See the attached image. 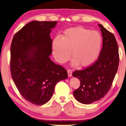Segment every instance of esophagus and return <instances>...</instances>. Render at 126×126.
<instances>
[{
  "label": "esophagus",
  "mask_w": 126,
  "mask_h": 126,
  "mask_svg": "<svg viewBox=\"0 0 126 126\" xmlns=\"http://www.w3.org/2000/svg\"><path fill=\"white\" fill-rule=\"evenodd\" d=\"M67 72H68V77H71V76H72V70H70V69H68V70H67Z\"/></svg>",
  "instance_id": "1"
}]
</instances>
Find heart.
Segmentation results:
<instances>
[{
  "instance_id": "heart-1",
  "label": "heart",
  "mask_w": 126,
  "mask_h": 126,
  "mask_svg": "<svg viewBox=\"0 0 126 126\" xmlns=\"http://www.w3.org/2000/svg\"><path fill=\"white\" fill-rule=\"evenodd\" d=\"M103 37L100 32L83 27L70 28L64 31L61 38H55L52 43L53 54L61 63L72 56L73 65L88 67L98 58Z\"/></svg>"
}]
</instances>
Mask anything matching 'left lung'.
Listing matches in <instances>:
<instances>
[{
    "label": "left lung",
    "instance_id": "obj_1",
    "mask_svg": "<svg viewBox=\"0 0 126 126\" xmlns=\"http://www.w3.org/2000/svg\"><path fill=\"white\" fill-rule=\"evenodd\" d=\"M103 47L98 59L93 65L81 70H76L73 77L79 79V87L73 95L80 103L90 104L98 101L108 93L112 85L119 64L118 47L112 33L100 24Z\"/></svg>",
    "mask_w": 126,
    "mask_h": 126
}]
</instances>
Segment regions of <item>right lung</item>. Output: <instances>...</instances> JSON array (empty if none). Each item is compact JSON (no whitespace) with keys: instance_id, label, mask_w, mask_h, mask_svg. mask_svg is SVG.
Instances as JSON below:
<instances>
[{"instance_id":"1","label":"right lung","mask_w":126,"mask_h":126,"mask_svg":"<svg viewBox=\"0 0 126 126\" xmlns=\"http://www.w3.org/2000/svg\"><path fill=\"white\" fill-rule=\"evenodd\" d=\"M56 21H33L16 33L10 47L12 78L23 98L34 105L47 103L59 81L67 72L49 58L52 53L51 29Z\"/></svg>"}]
</instances>
